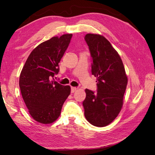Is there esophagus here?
<instances>
[{
    "label": "esophagus",
    "instance_id": "obj_1",
    "mask_svg": "<svg viewBox=\"0 0 155 155\" xmlns=\"http://www.w3.org/2000/svg\"><path fill=\"white\" fill-rule=\"evenodd\" d=\"M77 90V87H71V93H74V92Z\"/></svg>",
    "mask_w": 155,
    "mask_h": 155
}]
</instances>
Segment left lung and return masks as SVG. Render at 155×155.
I'll return each mask as SVG.
<instances>
[{
	"mask_svg": "<svg viewBox=\"0 0 155 155\" xmlns=\"http://www.w3.org/2000/svg\"><path fill=\"white\" fill-rule=\"evenodd\" d=\"M84 39L93 61L92 74L97 77L98 87L97 93L85 89L84 116L91 124L103 127L120 112L128 78L120 57L106 38L89 33Z\"/></svg>",
	"mask_w": 155,
	"mask_h": 155,
	"instance_id": "obj_1",
	"label": "left lung"
}]
</instances>
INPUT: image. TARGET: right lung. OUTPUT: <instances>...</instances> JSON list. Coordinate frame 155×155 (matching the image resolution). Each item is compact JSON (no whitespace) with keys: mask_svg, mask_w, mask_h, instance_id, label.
<instances>
[{"mask_svg":"<svg viewBox=\"0 0 155 155\" xmlns=\"http://www.w3.org/2000/svg\"><path fill=\"white\" fill-rule=\"evenodd\" d=\"M72 34L53 37L38 45L28 56L19 77V87L29 114L35 120L51 124L59 117L71 87L54 80L58 63L70 43Z\"/></svg>","mask_w":155,"mask_h":155,"instance_id":"add662e5","label":"right lung"}]
</instances>
